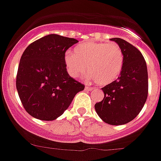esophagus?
Segmentation results:
<instances>
[{
  "label": "esophagus",
  "instance_id": "34e87169",
  "mask_svg": "<svg viewBox=\"0 0 161 161\" xmlns=\"http://www.w3.org/2000/svg\"><path fill=\"white\" fill-rule=\"evenodd\" d=\"M85 90H91V89H93V87H90V86H85Z\"/></svg>",
  "mask_w": 161,
  "mask_h": 161
}]
</instances>
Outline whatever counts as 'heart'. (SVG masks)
<instances>
[{"label": "heart", "mask_w": 161, "mask_h": 161, "mask_svg": "<svg viewBox=\"0 0 161 161\" xmlns=\"http://www.w3.org/2000/svg\"><path fill=\"white\" fill-rule=\"evenodd\" d=\"M124 56L116 43H81L74 49V53L66 52L64 63L68 74L77 78L88 70L87 77L97 83L106 85L117 80L123 70Z\"/></svg>", "instance_id": "heart-1"}]
</instances>
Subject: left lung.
Returning <instances> with one entry per match:
<instances>
[{
  "label": "left lung",
  "mask_w": 161,
  "mask_h": 161,
  "mask_svg": "<svg viewBox=\"0 0 161 161\" xmlns=\"http://www.w3.org/2000/svg\"><path fill=\"white\" fill-rule=\"evenodd\" d=\"M123 51V70L118 80L102 88L103 100L95 104L99 117L110 125L129 123L141 111L148 93L146 61L139 50L120 38H114Z\"/></svg>",
  "instance_id": "8db88e82"
}]
</instances>
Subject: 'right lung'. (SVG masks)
Returning <instances> with one entry per match:
<instances>
[{"mask_svg":"<svg viewBox=\"0 0 161 161\" xmlns=\"http://www.w3.org/2000/svg\"><path fill=\"white\" fill-rule=\"evenodd\" d=\"M75 38L48 35L33 42L22 53L16 87L25 111L35 119L52 121L63 114L85 85L68 75L67 50Z\"/></svg>","mask_w":161,"mask_h":161,"instance_id":"1","label":"right lung"}]
</instances>
